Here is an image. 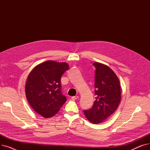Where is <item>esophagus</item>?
<instances>
[{
	"instance_id": "34e87169",
	"label": "esophagus",
	"mask_w": 150,
	"mask_h": 150,
	"mask_svg": "<svg viewBox=\"0 0 150 150\" xmlns=\"http://www.w3.org/2000/svg\"><path fill=\"white\" fill-rule=\"evenodd\" d=\"M78 98H79V97H78V96H74V97H72V99L74 100H75L78 99Z\"/></svg>"
}]
</instances>
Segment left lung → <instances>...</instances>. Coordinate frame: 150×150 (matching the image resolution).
Returning a JSON list of instances; mask_svg holds the SVG:
<instances>
[{
	"mask_svg": "<svg viewBox=\"0 0 150 150\" xmlns=\"http://www.w3.org/2000/svg\"><path fill=\"white\" fill-rule=\"evenodd\" d=\"M96 67V100L92 107L84 111L87 119L93 124L103 122L111 115L121 101V88L119 78L108 66L94 62Z\"/></svg>",
	"mask_w": 150,
	"mask_h": 150,
	"instance_id": "8db88e82",
	"label": "left lung"
}]
</instances>
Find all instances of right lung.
Here are the masks:
<instances>
[{
    "label": "right lung",
    "instance_id": "obj_1",
    "mask_svg": "<svg viewBox=\"0 0 150 150\" xmlns=\"http://www.w3.org/2000/svg\"><path fill=\"white\" fill-rule=\"evenodd\" d=\"M69 69L66 62L49 60L34 67L25 83V95L34 111L44 118L57 114L66 97L61 91V77Z\"/></svg>",
    "mask_w": 150,
    "mask_h": 150
}]
</instances>
